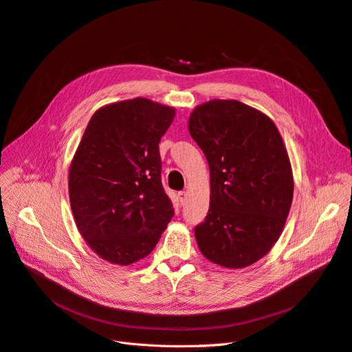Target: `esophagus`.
I'll return each instance as SVG.
<instances>
[{
	"mask_svg": "<svg viewBox=\"0 0 352 352\" xmlns=\"http://www.w3.org/2000/svg\"><path fill=\"white\" fill-rule=\"evenodd\" d=\"M177 199H179V202L182 205H185L186 204V199H188V193L186 192H179L177 193Z\"/></svg>",
	"mask_w": 352,
	"mask_h": 352,
	"instance_id": "34e87169",
	"label": "esophagus"
}]
</instances>
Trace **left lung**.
Instances as JSON below:
<instances>
[{"label": "left lung", "instance_id": "left-lung-1", "mask_svg": "<svg viewBox=\"0 0 352 352\" xmlns=\"http://www.w3.org/2000/svg\"><path fill=\"white\" fill-rule=\"evenodd\" d=\"M210 172V205L195 228L200 252L236 270L263 258L288 217L294 177L285 144L266 114L238 100H210L189 117Z\"/></svg>", "mask_w": 352, "mask_h": 352}]
</instances>
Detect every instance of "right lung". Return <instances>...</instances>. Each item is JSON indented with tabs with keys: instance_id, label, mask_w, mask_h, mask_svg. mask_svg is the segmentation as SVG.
I'll return each instance as SVG.
<instances>
[{
	"instance_id": "obj_1",
	"label": "right lung",
	"mask_w": 352,
	"mask_h": 352,
	"mask_svg": "<svg viewBox=\"0 0 352 352\" xmlns=\"http://www.w3.org/2000/svg\"><path fill=\"white\" fill-rule=\"evenodd\" d=\"M175 109L136 97L98 109L69 172L76 225L107 262L130 265L155 249L173 217L162 186L159 143Z\"/></svg>"
}]
</instances>
